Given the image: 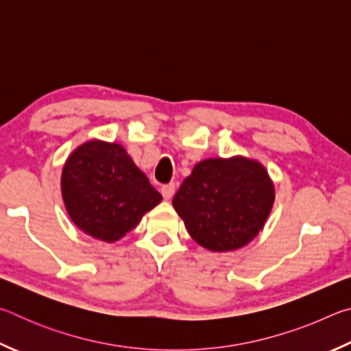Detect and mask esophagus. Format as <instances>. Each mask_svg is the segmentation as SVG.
I'll return each mask as SVG.
<instances>
[{
  "instance_id": "esophagus-1",
  "label": "esophagus",
  "mask_w": 351,
  "mask_h": 351,
  "mask_svg": "<svg viewBox=\"0 0 351 351\" xmlns=\"http://www.w3.org/2000/svg\"><path fill=\"white\" fill-rule=\"evenodd\" d=\"M161 193L165 199H170L175 195V184L173 182L164 184V186L161 187Z\"/></svg>"
}]
</instances>
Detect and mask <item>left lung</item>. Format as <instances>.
<instances>
[{"label":"left lung","mask_w":351,"mask_h":351,"mask_svg":"<svg viewBox=\"0 0 351 351\" xmlns=\"http://www.w3.org/2000/svg\"><path fill=\"white\" fill-rule=\"evenodd\" d=\"M274 184L260 162L243 156L195 165L173 198L190 237L209 251H235L252 241L274 204Z\"/></svg>","instance_id":"obj_1"}]
</instances>
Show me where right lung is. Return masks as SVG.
I'll return each mask as SVG.
<instances>
[{
  "label": "right lung",
  "instance_id": "add662e5",
  "mask_svg": "<svg viewBox=\"0 0 351 351\" xmlns=\"http://www.w3.org/2000/svg\"><path fill=\"white\" fill-rule=\"evenodd\" d=\"M62 197L77 228L108 243L121 240L162 199L125 148L97 139L77 147L66 159Z\"/></svg>",
  "mask_w": 351,
  "mask_h": 351
}]
</instances>
